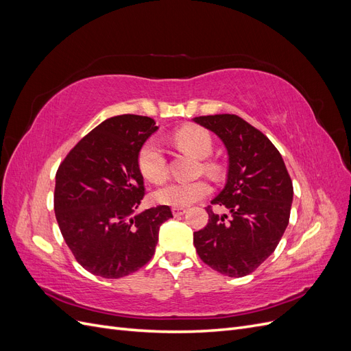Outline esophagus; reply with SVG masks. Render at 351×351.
<instances>
[{
    "mask_svg": "<svg viewBox=\"0 0 351 351\" xmlns=\"http://www.w3.org/2000/svg\"><path fill=\"white\" fill-rule=\"evenodd\" d=\"M186 214V209L184 208H173V215L174 217H182Z\"/></svg>",
    "mask_w": 351,
    "mask_h": 351,
    "instance_id": "obj_1",
    "label": "esophagus"
}]
</instances>
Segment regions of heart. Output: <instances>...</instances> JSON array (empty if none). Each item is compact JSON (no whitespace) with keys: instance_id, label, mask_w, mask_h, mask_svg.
<instances>
[{"instance_id":"heart-1","label":"heart","mask_w":351,"mask_h":351,"mask_svg":"<svg viewBox=\"0 0 351 351\" xmlns=\"http://www.w3.org/2000/svg\"><path fill=\"white\" fill-rule=\"evenodd\" d=\"M173 141L180 149L197 159L208 158L214 149L210 134L200 127H184V129L174 133ZM137 167H139L141 174L151 183L159 184L167 178V159L161 145L155 139L145 142L139 149ZM204 169L210 176L218 173V167L212 162H205ZM209 193L210 186L205 180H197V182H177L167 184L165 187L159 189L154 197L161 205L186 208L196 204L197 200L204 199Z\"/></svg>"}]
</instances>
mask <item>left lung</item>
<instances>
[{
	"instance_id": "left-lung-1",
	"label": "left lung",
	"mask_w": 351,
	"mask_h": 351,
	"mask_svg": "<svg viewBox=\"0 0 351 351\" xmlns=\"http://www.w3.org/2000/svg\"><path fill=\"white\" fill-rule=\"evenodd\" d=\"M193 121L214 132L226 146L227 183L210 204L226 206L231 214L227 219L208 206V224L195 232L193 244L212 269L240 278L278 246L290 219L291 178L277 147L239 115H202Z\"/></svg>"
}]
</instances>
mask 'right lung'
<instances>
[{
    "mask_svg": "<svg viewBox=\"0 0 351 351\" xmlns=\"http://www.w3.org/2000/svg\"><path fill=\"white\" fill-rule=\"evenodd\" d=\"M156 123L143 115L111 117L73 147L56 176L54 210L69 249L82 267L121 278L149 262L167 205L136 212L145 195L137 154Z\"/></svg>",
    "mask_w": 351,
    "mask_h": 351,
    "instance_id": "add662e5",
    "label": "right lung"
}]
</instances>
